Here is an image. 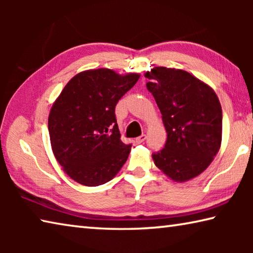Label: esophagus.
<instances>
[{
	"label": "esophagus",
	"instance_id": "1",
	"mask_svg": "<svg viewBox=\"0 0 253 253\" xmlns=\"http://www.w3.org/2000/svg\"><path fill=\"white\" fill-rule=\"evenodd\" d=\"M145 139H146V135L143 134V135H140L139 137H137V138H136V143H137V144H142L143 142H145Z\"/></svg>",
	"mask_w": 253,
	"mask_h": 253
}]
</instances>
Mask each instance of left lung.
Here are the masks:
<instances>
[{
  "instance_id": "1",
  "label": "left lung",
  "mask_w": 253,
  "mask_h": 253,
  "mask_svg": "<svg viewBox=\"0 0 253 253\" xmlns=\"http://www.w3.org/2000/svg\"><path fill=\"white\" fill-rule=\"evenodd\" d=\"M145 77L161 110L168 139L153 153L158 169L177 182L198 176L221 146L222 108L219 98L202 81L179 69L156 67Z\"/></svg>"
}]
</instances>
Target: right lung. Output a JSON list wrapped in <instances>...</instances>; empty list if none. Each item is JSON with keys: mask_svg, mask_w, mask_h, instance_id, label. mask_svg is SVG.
Wrapping results in <instances>:
<instances>
[{"mask_svg": "<svg viewBox=\"0 0 253 253\" xmlns=\"http://www.w3.org/2000/svg\"><path fill=\"white\" fill-rule=\"evenodd\" d=\"M139 76L110 69L80 72L66 84L51 108V146L65 172L79 184L109 182L125 164L131 144L121 140L115 108Z\"/></svg>", "mask_w": 253, "mask_h": 253, "instance_id": "1", "label": "right lung"}]
</instances>
